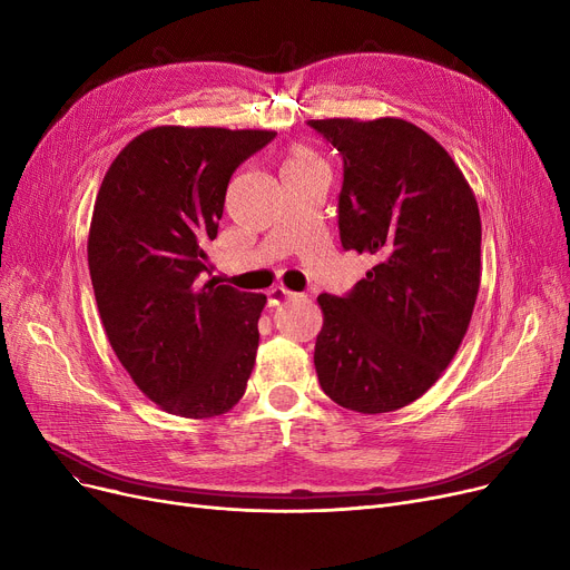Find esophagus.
<instances>
[{
  "label": "esophagus",
  "instance_id": "obj_1",
  "mask_svg": "<svg viewBox=\"0 0 570 570\" xmlns=\"http://www.w3.org/2000/svg\"><path fill=\"white\" fill-rule=\"evenodd\" d=\"M295 297H301V293H293V291H288V288H284V286H275L273 291H269V301H295Z\"/></svg>",
  "mask_w": 570,
  "mask_h": 570
}]
</instances>
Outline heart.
<instances>
[{"instance_id":"obj_1","label":"heart","mask_w":570,"mask_h":570,"mask_svg":"<svg viewBox=\"0 0 570 570\" xmlns=\"http://www.w3.org/2000/svg\"><path fill=\"white\" fill-rule=\"evenodd\" d=\"M314 166H321L316 155L309 153V149H305V147H297V149H293V155L286 159L284 173L301 170V168H314Z\"/></svg>"}]
</instances>
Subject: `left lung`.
<instances>
[{
    "label": "left lung",
    "mask_w": 570,
    "mask_h": 570,
    "mask_svg": "<svg viewBox=\"0 0 570 570\" xmlns=\"http://www.w3.org/2000/svg\"><path fill=\"white\" fill-rule=\"evenodd\" d=\"M344 161L337 222L374 267L346 295H318L323 393L357 413L397 411L453 361L481 286V215L451 155L397 117L309 119Z\"/></svg>",
    "instance_id": "1"
}]
</instances>
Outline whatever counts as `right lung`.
Wrapping results in <instances>:
<instances>
[{
	"label": "right lung",
	"mask_w": 570,
	"mask_h": 570,
	"mask_svg": "<svg viewBox=\"0 0 570 570\" xmlns=\"http://www.w3.org/2000/svg\"><path fill=\"white\" fill-rule=\"evenodd\" d=\"M275 131L157 127L110 164L87 239L108 342L164 411L213 417L245 395L265 295L207 279L235 168Z\"/></svg>",
	"instance_id": "obj_1"
}]
</instances>
